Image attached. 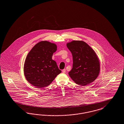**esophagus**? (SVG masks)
Instances as JSON below:
<instances>
[{
    "mask_svg": "<svg viewBox=\"0 0 124 124\" xmlns=\"http://www.w3.org/2000/svg\"><path fill=\"white\" fill-rule=\"evenodd\" d=\"M65 72H66V70H65V69H63L62 70V72H63V73H65Z\"/></svg>",
    "mask_w": 124,
    "mask_h": 124,
    "instance_id": "esophagus-1",
    "label": "esophagus"
}]
</instances>
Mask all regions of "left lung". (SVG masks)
Masks as SVG:
<instances>
[{"label": "left lung", "mask_w": 124, "mask_h": 124, "mask_svg": "<svg viewBox=\"0 0 124 124\" xmlns=\"http://www.w3.org/2000/svg\"><path fill=\"white\" fill-rule=\"evenodd\" d=\"M73 57V66L68 73L76 84L86 86L97 78L100 71L98 56L89 45L83 40H73L66 44Z\"/></svg>", "instance_id": "8db88e82"}]
</instances>
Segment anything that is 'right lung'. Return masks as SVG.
<instances>
[{
    "label": "right lung",
    "instance_id": "obj_1",
    "mask_svg": "<svg viewBox=\"0 0 124 124\" xmlns=\"http://www.w3.org/2000/svg\"><path fill=\"white\" fill-rule=\"evenodd\" d=\"M57 50L54 43L42 40L35 45L25 59L23 71L29 83L37 88L48 86L61 72L56 62L52 60Z\"/></svg>",
    "mask_w": 124,
    "mask_h": 124
}]
</instances>
